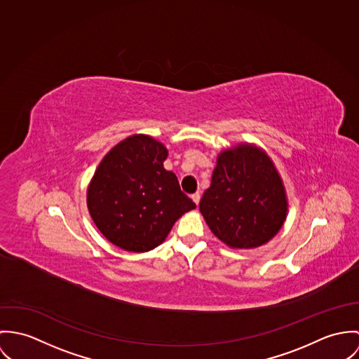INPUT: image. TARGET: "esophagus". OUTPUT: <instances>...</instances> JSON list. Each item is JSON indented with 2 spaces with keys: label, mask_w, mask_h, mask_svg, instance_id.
<instances>
[{
  "label": "esophagus",
  "mask_w": 359,
  "mask_h": 359,
  "mask_svg": "<svg viewBox=\"0 0 359 359\" xmlns=\"http://www.w3.org/2000/svg\"><path fill=\"white\" fill-rule=\"evenodd\" d=\"M191 198H193V201H194V202H196V205H197V206H198L199 198H201V197H199L198 193H196V194H193V196H191Z\"/></svg>",
  "instance_id": "34e87169"
}]
</instances>
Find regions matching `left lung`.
<instances>
[{
    "mask_svg": "<svg viewBox=\"0 0 359 359\" xmlns=\"http://www.w3.org/2000/svg\"><path fill=\"white\" fill-rule=\"evenodd\" d=\"M199 210L212 233L231 248H256L282 227L287 202L270 157L249 144L223 151Z\"/></svg>",
    "mask_w": 359,
    "mask_h": 359,
    "instance_id": "obj_1",
    "label": "left lung"
}]
</instances>
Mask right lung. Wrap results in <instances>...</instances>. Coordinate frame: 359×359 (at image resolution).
I'll return each mask as SVG.
<instances>
[{"label": "right lung", "mask_w": 359, "mask_h": 359, "mask_svg": "<svg viewBox=\"0 0 359 359\" xmlns=\"http://www.w3.org/2000/svg\"><path fill=\"white\" fill-rule=\"evenodd\" d=\"M165 146L146 135L118 143L100 162L88 187V209L100 233L129 252L163 242L175 222L196 208L165 170Z\"/></svg>", "instance_id": "right-lung-1"}]
</instances>
